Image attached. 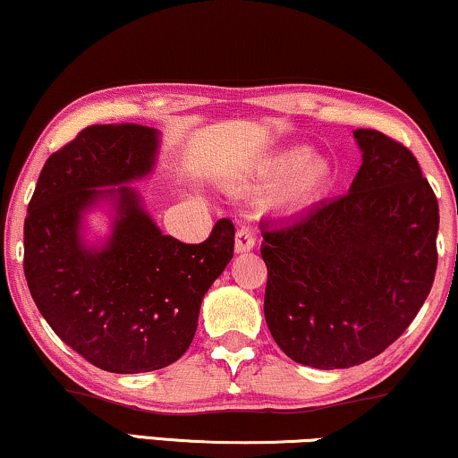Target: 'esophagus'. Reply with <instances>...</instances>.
<instances>
[{
    "label": "esophagus",
    "instance_id": "1",
    "mask_svg": "<svg viewBox=\"0 0 458 458\" xmlns=\"http://www.w3.org/2000/svg\"><path fill=\"white\" fill-rule=\"evenodd\" d=\"M254 243H257V240H254V233L248 227H240L237 229L235 233V252L242 254V252H250L254 248Z\"/></svg>",
    "mask_w": 458,
    "mask_h": 458
}]
</instances>
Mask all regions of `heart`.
I'll list each match as a JSON object with an SVG mask.
<instances>
[{"instance_id": "1", "label": "heart", "mask_w": 458, "mask_h": 458, "mask_svg": "<svg viewBox=\"0 0 458 458\" xmlns=\"http://www.w3.org/2000/svg\"><path fill=\"white\" fill-rule=\"evenodd\" d=\"M250 181L254 185L271 187L269 204L273 208L296 212L311 206L328 189L332 165L307 147H290L263 159Z\"/></svg>"}]
</instances>
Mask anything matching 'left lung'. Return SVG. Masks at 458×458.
Wrapping results in <instances>:
<instances>
[{
  "mask_svg": "<svg viewBox=\"0 0 458 458\" xmlns=\"http://www.w3.org/2000/svg\"><path fill=\"white\" fill-rule=\"evenodd\" d=\"M361 165L349 193L260 225L265 319L302 366L335 370L383 353L411 326L437 267L439 208L417 157L353 130Z\"/></svg>",
  "mask_w": 458,
  "mask_h": 458,
  "instance_id": "8db88e82",
  "label": "left lung"
}]
</instances>
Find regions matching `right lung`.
Listing matches in <instances>:
<instances>
[{"label":"right lung","instance_id":"right-lung-1","mask_svg":"<svg viewBox=\"0 0 458 458\" xmlns=\"http://www.w3.org/2000/svg\"><path fill=\"white\" fill-rule=\"evenodd\" d=\"M159 132L139 123L90 126L52 153L25 218V277L39 313L100 370L151 372L191 345L208 288L233 257L235 227L221 218L201 243L164 235L130 182L149 176ZM100 205L112 231L85 242Z\"/></svg>","mask_w":458,"mask_h":458}]
</instances>
